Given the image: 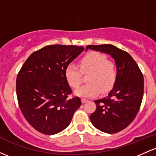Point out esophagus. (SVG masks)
<instances>
[{"instance_id": "obj_1", "label": "esophagus", "mask_w": 156, "mask_h": 156, "mask_svg": "<svg viewBox=\"0 0 156 156\" xmlns=\"http://www.w3.org/2000/svg\"><path fill=\"white\" fill-rule=\"evenodd\" d=\"M87 101H87V99H83H83H81V102H82V103H87Z\"/></svg>"}]
</instances>
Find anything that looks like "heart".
<instances>
[{
  "instance_id": "obj_1",
  "label": "heart",
  "mask_w": 156,
  "mask_h": 156,
  "mask_svg": "<svg viewBox=\"0 0 156 156\" xmlns=\"http://www.w3.org/2000/svg\"><path fill=\"white\" fill-rule=\"evenodd\" d=\"M80 68L87 76L88 83L78 87L75 90L76 95L82 98L97 96L100 92H106L112 88L117 78L115 65L107 61L105 55L99 52L88 53L80 61ZM81 71L74 63L69 64L66 68L65 76L71 87L76 88L81 81Z\"/></svg>"
}]
</instances>
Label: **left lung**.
Returning a JSON list of instances; mask_svg holds the SVG:
<instances>
[{
  "mask_svg": "<svg viewBox=\"0 0 156 156\" xmlns=\"http://www.w3.org/2000/svg\"><path fill=\"white\" fill-rule=\"evenodd\" d=\"M89 49L111 55L117 69L114 87L105 98L94 101L97 108L90 120L104 133H117L128 127L139 112L144 93L142 73L129 53L114 45L87 46L86 51Z\"/></svg>",
  "mask_w": 156,
  "mask_h": 156,
  "instance_id": "left-lung-1",
  "label": "left lung"
}]
</instances>
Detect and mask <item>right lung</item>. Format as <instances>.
<instances>
[{
    "mask_svg": "<svg viewBox=\"0 0 156 156\" xmlns=\"http://www.w3.org/2000/svg\"><path fill=\"white\" fill-rule=\"evenodd\" d=\"M83 50L75 45L45 46L32 53L20 70L16 81L20 108L37 131L46 135L62 131L81 105L78 97L68 98L72 89L65 70Z\"/></svg>",
    "mask_w": 156,
    "mask_h": 156,
    "instance_id": "obj_1",
    "label": "right lung"
}]
</instances>
